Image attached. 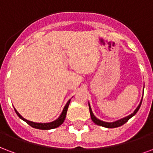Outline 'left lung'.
Here are the masks:
<instances>
[{
    "label": "left lung",
    "mask_w": 153,
    "mask_h": 153,
    "mask_svg": "<svg viewBox=\"0 0 153 153\" xmlns=\"http://www.w3.org/2000/svg\"><path fill=\"white\" fill-rule=\"evenodd\" d=\"M142 100H143V97H142V99L140 100V105H138V107H137L135 109H134V111L131 114L128 115V116H126V117H123V118H121L119 120H117V121H115V122H112V123H108V122H104L102 120L99 119V118H97L95 115H94L93 112L91 110V105H90V103L88 102V106H89V110H90V114H91V120L93 121L94 123H96L97 125L100 126H104V127H106V128H116V127H118V126H121L124 125L127 121H128L130 118L134 116L136 113L138 112V110L140 109V106H141V104H142Z\"/></svg>",
    "instance_id": "8db88e82"
}]
</instances>
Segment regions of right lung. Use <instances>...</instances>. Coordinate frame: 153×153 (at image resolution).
I'll return each instance as SVG.
<instances>
[{
    "mask_svg": "<svg viewBox=\"0 0 153 153\" xmlns=\"http://www.w3.org/2000/svg\"><path fill=\"white\" fill-rule=\"evenodd\" d=\"M70 102H71V100H69L67 101V103L65 104V105L63 108V110H62V114H60V116L56 120H54L53 122H50V123H34V122H31V121H29V120L26 119L24 117H22L21 114H19V112L17 111V109L14 108V110L16 112L17 115L19 116L22 120H23L24 122L27 123L28 125H30V126H32L33 128L36 129H39V130H51V129H54L58 127L59 126H61L62 123H64V121L65 119V116H66V113H67L68 107H69V105H70Z\"/></svg>",
    "mask_w": 153,
    "mask_h": 153,
    "instance_id": "add662e5",
    "label": "right lung"
}]
</instances>
